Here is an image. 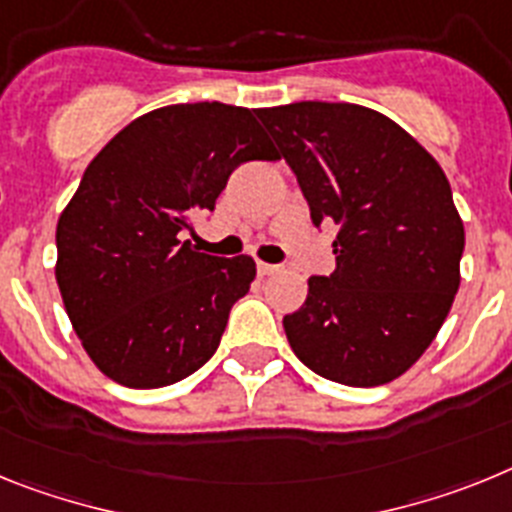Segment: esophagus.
<instances>
[{
	"label": "esophagus",
	"instance_id": "1",
	"mask_svg": "<svg viewBox=\"0 0 512 512\" xmlns=\"http://www.w3.org/2000/svg\"><path fill=\"white\" fill-rule=\"evenodd\" d=\"M278 265H268V262H257V273L262 275V278H265V275H275L278 273Z\"/></svg>",
	"mask_w": 512,
	"mask_h": 512
}]
</instances>
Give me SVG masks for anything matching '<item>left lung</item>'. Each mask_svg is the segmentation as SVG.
<instances>
[{
	"instance_id": "obj_1",
	"label": "left lung",
	"mask_w": 512,
	"mask_h": 512,
	"mask_svg": "<svg viewBox=\"0 0 512 512\" xmlns=\"http://www.w3.org/2000/svg\"><path fill=\"white\" fill-rule=\"evenodd\" d=\"M296 172L314 226H335L337 268L311 275L283 317L306 368L345 386L410 371L446 322L461 283L464 221L441 164L402 126L353 102L257 110Z\"/></svg>"
}]
</instances>
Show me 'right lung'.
I'll return each instance as SVG.
<instances>
[{"label":"right lung","mask_w":512,"mask_h":512,"mask_svg":"<svg viewBox=\"0 0 512 512\" xmlns=\"http://www.w3.org/2000/svg\"><path fill=\"white\" fill-rule=\"evenodd\" d=\"M257 159L278 154L250 108L180 102L139 115L84 170L56 226V283L82 348L115 384L170 386L216 353L255 260L206 255L182 234Z\"/></svg>","instance_id":"add662e5"}]
</instances>
